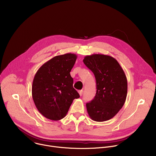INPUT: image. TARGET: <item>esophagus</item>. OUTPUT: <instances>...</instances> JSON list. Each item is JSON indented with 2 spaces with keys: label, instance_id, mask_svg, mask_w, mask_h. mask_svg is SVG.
I'll return each instance as SVG.
<instances>
[{
  "label": "esophagus",
  "instance_id": "34e87169",
  "mask_svg": "<svg viewBox=\"0 0 156 156\" xmlns=\"http://www.w3.org/2000/svg\"><path fill=\"white\" fill-rule=\"evenodd\" d=\"M78 93H79V94L80 95V96H81L83 95V90H80L78 91Z\"/></svg>",
  "mask_w": 156,
  "mask_h": 156
}]
</instances>
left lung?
I'll list each match as a JSON object with an SVG mask.
<instances>
[{
    "mask_svg": "<svg viewBox=\"0 0 156 156\" xmlns=\"http://www.w3.org/2000/svg\"><path fill=\"white\" fill-rule=\"evenodd\" d=\"M83 62L96 81V96L86 104L87 113L94 121L108 120L119 112L126 101L128 85L124 71L117 60L109 55H86Z\"/></svg>",
    "mask_w": 156,
    "mask_h": 156,
    "instance_id": "1",
    "label": "left lung"
}]
</instances>
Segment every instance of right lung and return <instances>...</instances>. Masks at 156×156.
I'll return each instance as SVG.
<instances>
[{
    "mask_svg": "<svg viewBox=\"0 0 156 156\" xmlns=\"http://www.w3.org/2000/svg\"><path fill=\"white\" fill-rule=\"evenodd\" d=\"M76 58L71 53L55 56L44 63L34 77L33 99L39 112L48 119H62L73 101L80 98L70 73Z\"/></svg>",
    "mask_w": 156,
    "mask_h": 156,
    "instance_id": "add662e5",
    "label": "right lung"
}]
</instances>
